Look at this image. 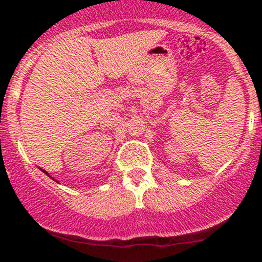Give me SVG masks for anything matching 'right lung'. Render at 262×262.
I'll list each match as a JSON object with an SVG mask.
<instances>
[{
	"label": "right lung",
	"mask_w": 262,
	"mask_h": 262,
	"mask_svg": "<svg viewBox=\"0 0 262 262\" xmlns=\"http://www.w3.org/2000/svg\"><path fill=\"white\" fill-rule=\"evenodd\" d=\"M40 170H41V171H43V172H44V173H47V176H49V177H50V179H53V177H52V176H50V175H49V173H48V172H47V171H45V170H43V169H40ZM53 180H54V179H53ZM55 181H56V180H55Z\"/></svg>",
	"instance_id": "add662e5"
}]
</instances>
